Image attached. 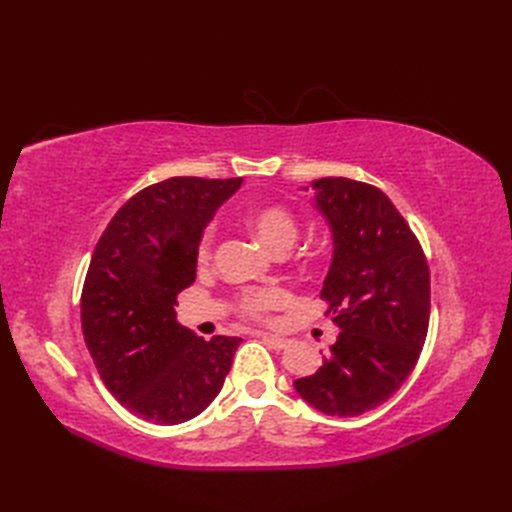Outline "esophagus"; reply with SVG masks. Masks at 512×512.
<instances>
[{
  "label": "esophagus",
  "instance_id": "esophagus-1",
  "mask_svg": "<svg viewBox=\"0 0 512 512\" xmlns=\"http://www.w3.org/2000/svg\"><path fill=\"white\" fill-rule=\"evenodd\" d=\"M260 337H262V342H265V344H267L269 348H273V350H284V348H288V344H290V339L277 337V335H271V333H262Z\"/></svg>",
  "mask_w": 512,
  "mask_h": 512
}]
</instances>
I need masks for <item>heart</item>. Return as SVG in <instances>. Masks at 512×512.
<instances>
[{
    "instance_id": "obj_1",
    "label": "heart",
    "mask_w": 512,
    "mask_h": 512,
    "mask_svg": "<svg viewBox=\"0 0 512 512\" xmlns=\"http://www.w3.org/2000/svg\"><path fill=\"white\" fill-rule=\"evenodd\" d=\"M247 226H250V230L254 232V237L275 254L286 252L299 235V226H297V220H294V215L288 209L277 207V205L254 209L250 215H247ZM209 252H211V237H205L203 243H200L198 258L205 262L209 258ZM282 303H284V290L280 288L252 290L243 294L241 299L243 312L254 318L265 316L267 312L280 307Z\"/></svg>"
}]
</instances>
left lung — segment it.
<instances>
[{
	"mask_svg": "<svg viewBox=\"0 0 512 512\" xmlns=\"http://www.w3.org/2000/svg\"><path fill=\"white\" fill-rule=\"evenodd\" d=\"M309 185L333 239L320 297L339 335L316 374L294 380V391L322 414L359 416L384 404L418 361L429 327V267L382 190L346 177Z\"/></svg>",
	"mask_w": 512,
	"mask_h": 512,
	"instance_id": "left-lung-1",
	"label": "left lung"
}]
</instances>
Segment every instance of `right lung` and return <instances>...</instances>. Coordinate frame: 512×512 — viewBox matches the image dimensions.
Instances as JSON below:
<instances>
[{"label":"right lung","mask_w":512,"mask_h":512,"mask_svg":"<svg viewBox=\"0 0 512 512\" xmlns=\"http://www.w3.org/2000/svg\"><path fill=\"white\" fill-rule=\"evenodd\" d=\"M243 179L170 177L123 205L91 256L81 322L100 376L121 406L179 425L222 391L241 337L209 342L177 320V294L196 280L198 245Z\"/></svg>","instance_id":"1"}]
</instances>
